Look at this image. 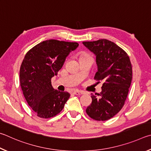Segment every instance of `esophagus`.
Here are the masks:
<instances>
[{
    "mask_svg": "<svg viewBox=\"0 0 151 151\" xmlns=\"http://www.w3.org/2000/svg\"><path fill=\"white\" fill-rule=\"evenodd\" d=\"M73 93L75 95H77V96H80L81 94H83L84 92L83 91H79V90H76L73 91Z\"/></svg>",
    "mask_w": 151,
    "mask_h": 151,
    "instance_id": "obj_1",
    "label": "esophagus"
}]
</instances>
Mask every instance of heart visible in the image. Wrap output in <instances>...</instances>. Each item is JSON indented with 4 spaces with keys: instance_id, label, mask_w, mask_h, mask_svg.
<instances>
[{
    "instance_id": "1",
    "label": "heart",
    "mask_w": 151,
    "mask_h": 151,
    "mask_svg": "<svg viewBox=\"0 0 151 151\" xmlns=\"http://www.w3.org/2000/svg\"><path fill=\"white\" fill-rule=\"evenodd\" d=\"M87 56H90V55L86 52H81L80 54V58H83V57H87Z\"/></svg>"
}]
</instances>
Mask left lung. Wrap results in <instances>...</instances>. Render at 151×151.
I'll return each instance as SVG.
<instances>
[{
  "mask_svg": "<svg viewBox=\"0 0 151 151\" xmlns=\"http://www.w3.org/2000/svg\"><path fill=\"white\" fill-rule=\"evenodd\" d=\"M96 55L98 71L94 80L103 81L101 92L91 94V104L86 113L96 121H107L122 109L130 88L133 70L129 55L114 42L106 39L83 42Z\"/></svg>",
  "mask_w": 151,
  "mask_h": 151,
  "instance_id": "obj_1",
  "label": "left lung"
}]
</instances>
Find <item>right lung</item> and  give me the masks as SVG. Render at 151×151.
Returning a JSON list of instances; mask_svg holds the SVG:
<instances>
[{"label": "right lung", "mask_w": 151, "mask_h": 151, "mask_svg": "<svg viewBox=\"0 0 151 151\" xmlns=\"http://www.w3.org/2000/svg\"><path fill=\"white\" fill-rule=\"evenodd\" d=\"M77 42L48 40L26 53L20 68V83L28 104L38 117H53L60 113L70 94L52 88L51 79L62 68Z\"/></svg>", "instance_id": "1"}]
</instances>
